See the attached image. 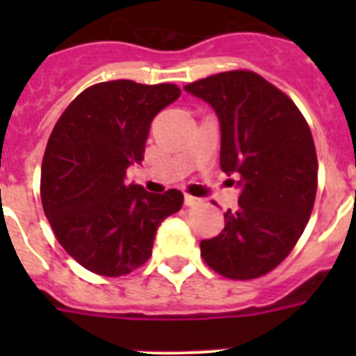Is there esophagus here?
Returning <instances> with one entry per match:
<instances>
[{
	"label": "esophagus",
	"mask_w": 356,
	"mask_h": 356,
	"mask_svg": "<svg viewBox=\"0 0 356 356\" xmlns=\"http://www.w3.org/2000/svg\"><path fill=\"white\" fill-rule=\"evenodd\" d=\"M184 203H185V207H197V205H201V200L196 196H191V194H185Z\"/></svg>",
	"instance_id": "34e87169"
}]
</instances>
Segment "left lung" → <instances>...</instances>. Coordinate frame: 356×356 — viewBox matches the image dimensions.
Returning <instances> with one entry per match:
<instances>
[{
    "mask_svg": "<svg viewBox=\"0 0 356 356\" xmlns=\"http://www.w3.org/2000/svg\"><path fill=\"white\" fill-rule=\"evenodd\" d=\"M185 90L216 110L221 169L241 187L238 209L225 213L221 234L200 242L201 257L225 278H260L287 259L312 213V131L291 97L253 71L219 72Z\"/></svg>",
    "mask_w": 356,
    "mask_h": 356,
    "instance_id": "left-lung-1",
    "label": "left lung"
}]
</instances>
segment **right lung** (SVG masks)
Listing matches in <instances>:
<instances>
[{"label": "right lung", "mask_w": 356, "mask_h": 356, "mask_svg": "<svg viewBox=\"0 0 356 356\" xmlns=\"http://www.w3.org/2000/svg\"><path fill=\"white\" fill-rule=\"evenodd\" d=\"M181 94L175 83L112 80L78 94L56 121L40 168V200L60 246L99 276H122L147 262L156 228L184 205L169 188L127 185L144 159L149 124Z\"/></svg>", "instance_id": "1"}]
</instances>
